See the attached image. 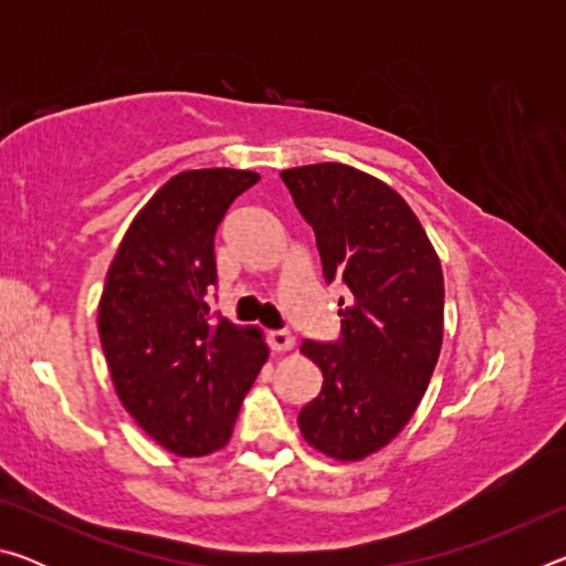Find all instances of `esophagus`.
<instances>
[{
    "label": "esophagus",
    "instance_id": "34e87169",
    "mask_svg": "<svg viewBox=\"0 0 566 566\" xmlns=\"http://www.w3.org/2000/svg\"><path fill=\"white\" fill-rule=\"evenodd\" d=\"M270 347H272L274 352H290V349L294 347L292 332H286V329H274V332H270Z\"/></svg>",
    "mask_w": 566,
    "mask_h": 566
}]
</instances>
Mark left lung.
Segmentation results:
<instances>
[{
    "instance_id": "left-lung-1",
    "label": "left lung",
    "mask_w": 566,
    "mask_h": 566,
    "mask_svg": "<svg viewBox=\"0 0 566 566\" xmlns=\"http://www.w3.org/2000/svg\"><path fill=\"white\" fill-rule=\"evenodd\" d=\"M314 229L324 282H339L342 332L302 342L322 391L300 411L306 442L357 462L395 439L424 397L442 349L444 276L409 205L385 181L322 161L282 171Z\"/></svg>"
}]
</instances>
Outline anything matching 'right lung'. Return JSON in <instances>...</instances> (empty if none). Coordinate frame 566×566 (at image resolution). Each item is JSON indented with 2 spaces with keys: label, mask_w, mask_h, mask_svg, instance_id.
I'll return each mask as SVG.
<instances>
[{
  "label": "right lung",
  "mask_w": 566,
  "mask_h": 566,
  "mask_svg": "<svg viewBox=\"0 0 566 566\" xmlns=\"http://www.w3.org/2000/svg\"><path fill=\"white\" fill-rule=\"evenodd\" d=\"M260 175L191 169L171 177L134 219L107 272L99 339L132 419L179 457L222 449L270 349L256 329L209 312L214 234Z\"/></svg>",
  "instance_id": "right-lung-1"
}]
</instances>
